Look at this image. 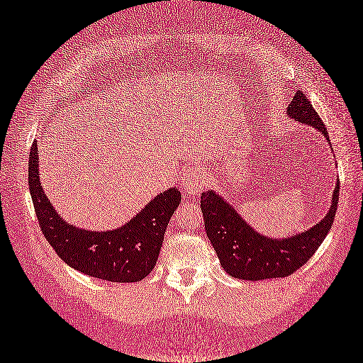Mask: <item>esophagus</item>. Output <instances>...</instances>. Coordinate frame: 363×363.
Wrapping results in <instances>:
<instances>
[{
	"label": "esophagus",
	"instance_id": "obj_1",
	"mask_svg": "<svg viewBox=\"0 0 363 363\" xmlns=\"http://www.w3.org/2000/svg\"><path fill=\"white\" fill-rule=\"evenodd\" d=\"M206 184V174L202 169H194V171H189L186 177L183 179V191L188 192V194H199Z\"/></svg>",
	"mask_w": 363,
	"mask_h": 363
}]
</instances>
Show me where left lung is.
<instances>
[{
    "instance_id": "8db88e82",
    "label": "left lung",
    "mask_w": 363,
    "mask_h": 363,
    "mask_svg": "<svg viewBox=\"0 0 363 363\" xmlns=\"http://www.w3.org/2000/svg\"><path fill=\"white\" fill-rule=\"evenodd\" d=\"M286 116L301 123L312 125L329 140L326 127L304 92L296 91L286 108ZM338 194L340 182L332 194V205L328 214L308 230L288 238H268L255 232L219 194L208 191L201 196L205 232L216 250L220 266L232 277L252 280V282L286 277L313 257L316 249L330 232L337 211Z\"/></svg>"
}]
</instances>
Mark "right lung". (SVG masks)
<instances>
[{"mask_svg":"<svg viewBox=\"0 0 363 363\" xmlns=\"http://www.w3.org/2000/svg\"><path fill=\"white\" fill-rule=\"evenodd\" d=\"M37 140L29 152L28 183L40 230L70 268L108 282H139L157 264L164 232L182 194L177 188L161 192L127 224L106 232L78 228L61 218L40 184Z\"/></svg>","mask_w":363,"mask_h":363,"instance_id":"add662e5","label":"right lung"}]
</instances>
